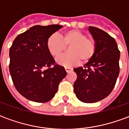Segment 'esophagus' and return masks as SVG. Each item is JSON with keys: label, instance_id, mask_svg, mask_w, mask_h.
<instances>
[{"label": "esophagus", "instance_id": "1", "mask_svg": "<svg viewBox=\"0 0 129 129\" xmlns=\"http://www.w3.org/2000/svg\"><path fill=\"white\" fill-rule=\"evenodd\" d=\"M65 70H66V71L67 73H70V71L72 70V68H70L68 67H65Z\"/></svg>", "mask_w": 129, "mask_h": 129}]
</instances>
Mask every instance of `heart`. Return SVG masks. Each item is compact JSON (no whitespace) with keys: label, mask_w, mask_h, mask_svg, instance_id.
Returning <instances> with one entry per match:
<instances>
[{"label":"heart","mask_w":129,"mask_h":129,"mask_svg":"<svg viewBox=\"0 0 129 129\" xmlns=\"http://www.w3.org/2000/svg\"><path fill=\"white\" fill-rule=\"evenodd\" d=\"M68 49V53L59 56L56 62L65 67H73L82 63H87L94 56L96 52L95 41L87 38V35L77 29H71L64 32L61 37L52 34L47 40V48L52 56H59Z\"/></svg>","instance_id":"heart-1"}]
</instances>
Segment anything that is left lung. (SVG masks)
<instances>
[{
    "label": "left lung",
    "instance_id": "1",
    "mask_svg": "<svg viewBox=\"0 0 129 129\" xmlns=\"http://www.w3.org/2000/svg\"><path fill=\"white\" fill-rule=\"evenodd\" d=\"M96 45L92 59L84 67L74 68L77 78L74 92L79 100L95 103L104 99L113 89L119 73L120 54L115 40L95 27H88Z\"/></svg>",
    "mask_w": 129,
    "mask_h": 129
}]
</instances>
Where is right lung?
Segmentation results:
<instances>
[{
	"label": "right lung",
	"instance_id": "1",
	"mask_svg": "<svg viewBox=\"0 0 129 129\" xmlns=\"http://www.w3.org/2000/svg\"><path fill=\"white\" fill-rule=\"evenodd\" d=\"M62 27L59 25H34L16 37L10 48V72L13 83L27 100L39 103L51 100L66 76L64 67L55 64L47 48L48 37Z\"/></svg>",
	"mask_w": 129,
	"mask_h": 129
}]
</instances>
